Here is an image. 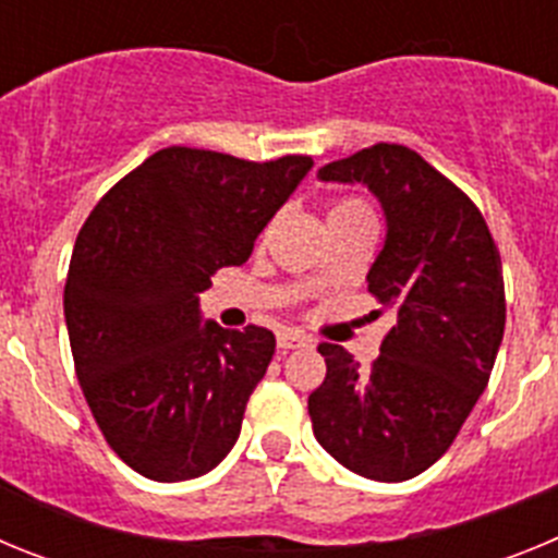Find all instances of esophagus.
<instances>
[{
	"instance_id": "obj_1",
	"label": "esophagus",
	"mask_w": 558,
	"mask_h": 558,
	"mask_svg": "<svg viewBox=\"0 0 558 558\" xmlns=\"http://www.w3.org/2000/svg\"><path fill=\"white\" fill-rule=\"evenodd\" d=\"M276 343H279L282 352H290V349L310 347V338L304 332H299V329H282V332L276 335Z\"/></svg>"
}]
</instances>
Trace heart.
<instances>
[{
  "mask_svg": "<svg viewBox=\"0 0 558 558\" xmlns=\"http://www.w3.org/2000/svg\"><path fill=\"white\" fill-rule=\"evenodd\" d=\"M349 215H368V206L360 198H352V195L332 201V206H329V220L349 218Z\"/></svg>",
  "mask_w": 558,
  "mask_h": 558,
  "instance_id": "b5f03b06",
  "label": "heart"
}]
</instances>
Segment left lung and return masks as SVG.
Returning <instances> with one entry per match:
<instances>
[{"instance_id": "1", "label": "left lung", "mask_w": 558, "mask_h": 558, "mask_svg": "<svg viewBox=\"0 0 558 558\" xmlns=\"http://www.w3.org/2000/svg\"><path fill=\"white\" fill-rule=\"evenodd\" d=\"M318 179L363 181L383 204L368 293L397 324L368 372L338 343L318 347L327 377L307 399L313 433L347 470L408 481L450 450L489 383L506 327L500 251L470 195L405 145L363 147Z\"/></svg>"}]
</instances>
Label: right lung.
Listing matches in <instances>:
<instances>
[{
	"mask_svg": "<svg viewBox=\"0 0 558 558\" xmlns=\"http://www.w3.org/2000/svg\"><path fill=\"white\" fill-rule=\"evenodd\" d=\"M313 167L172 145L92 209L69 259V347L97 427L122 461L172 483L215 470L274 357L270 329L201 327L211 274L243 265Z\"/></svg>",
	"mask_w": 558,
	"mask_h": 558,
	"instance_id": "add662e5",
	"label": "right lung"
}]
</instances>
